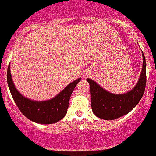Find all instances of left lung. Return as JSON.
<instances>
[{"mask_svg": "<svg viewBox=\"0 0 156 156\" xmlns=\"http://www.w3.org/2000/svg\"><path fill=\"white\" fill-rule=\"evenodd\" d=\"M143 59L144 63L139 81L133 90L125 94H111L87 78L90 87L91 108L96 116L105 120H114L130 112L137 105L144 95L146 83V59L144 53Z\"/></svg>", "mask_w": 156, "mask_h": 156, "instance_id": "1", "label": "left lung"}]
</instances>
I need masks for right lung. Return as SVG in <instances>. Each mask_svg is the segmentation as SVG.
Returning a JSON list of instances; mask_svg holds the SVG:
<instances>
[{
	"label": "right lung",
	"instance_id": "add662e5",
	"mask_svg": "<svg viewBox=\"0 0 156 156\" xmlns=\"http://www.w3.org/2000/svg\"><path fill=\"white\" fill-rule=\"evenodd\" d=\"M10 69L9 65L7 77L11 95L19 109L26 118L36 123L50 125L59 122L66 115L71 94L77 84L81 81V78L69 84L54 98L48 101L36 102L22 96L16 89L11 78Z\"/></svg>",
	"mask_w": 156,
	"mask_h": 156
}]
</instances>
